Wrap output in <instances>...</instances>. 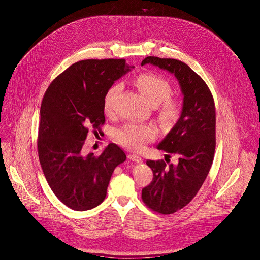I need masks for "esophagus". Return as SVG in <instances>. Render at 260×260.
I'll list each match as a JSON object with an SVG mask.
<instances>
[{
    "label": "esophagus",
    "instance_id": "34e87169",
    "mask_svg": "<svg viewBox=\"0 0 260 260\" xmlns=\"http://www.w3.org/2000/svg\"><path fill=\"white\" fill-rule=\"evenodd\" d=\"M127 158H128L129 160L134 161V162H142L141 157H139V156H137V155H134V154H129V155L127 156Z\"/></svg>",
    "mask_w": 260,
    "mask_h": 260
}]
</instances>
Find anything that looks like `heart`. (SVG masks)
Instances as JSON below:
<instances>
[{
	"label": "heart",
	"mask_w": 260,
	"mask_h": 260,
	"mask_svg": "<svg viewBox=\"0 0 260 260\" xmlns=\"http://www.w3.org/2000/svg\"><path fill=\"white\" fill-rule=\"evenodd\" d=\"M140 92L152 105H158V116L162 123L172 124L181 114L180 103L171 98L172 85L170 82L160 75L154 73H143L134 80ZM121 90L120 84H114L109 87L103 98V109L106 115L115 112L117 95ZM155 131L145 125L128 124L118 131L115 139L121 145L134 151H138L143 145L155 138Z\"/></svg>",
	"instance_id": "heart-1"
}]
</instances>
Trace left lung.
<instances>
[{"mask_svg":"<svg viewBox=\"0 0 260 260\" xmlns=\"http://www.w3.org/2000/svg\"><path fill=\"white\" fill-rule=\"evenodd\" d=\"M144 64L174 74L183 93L179 120L157 145L158 149L178 157V165L167 166L163 160H147L154 178L142 188V200L146 206L159 214L169 215L192 201L211 170L216 147L215 103L206 82L187 64L158 57H146L141 65Z\"/></svg>","mask_w":260,"mask_h":260,"instance_id":"left-lung-1","label":"left lung"}]
</instances>
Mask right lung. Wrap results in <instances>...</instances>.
Masks as SVG:
<instances>
[{"mask_svg":"<svg viewBox=\"0 0 260 260\" xmlns=\"http://www.w3.org/2000/svg\"><path fill=\"white\" fill-rule=\"evenodd\" d=\"M134 66L124 59L82 60L48 86L40 109L38 154L45 178L66 207L87 211L106 197L114 170L126 155L109 143L101 155H84L88 131L105 123L103 98L115 81Z\"/></svg>","mask_w":260,"mask_h":260,"instance_id":"1","label":"right lung"}]
</instances>
